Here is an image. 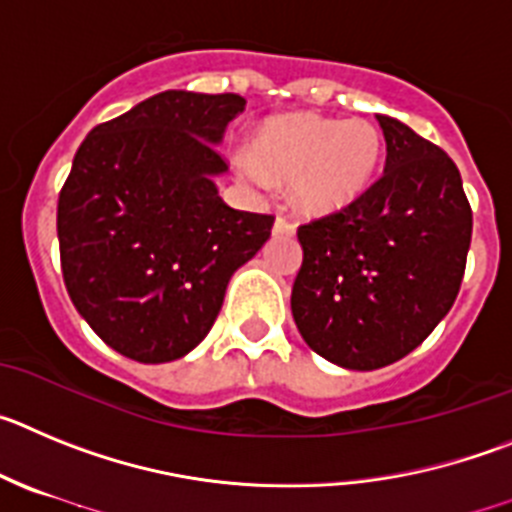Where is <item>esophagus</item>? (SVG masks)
Segmentation results:
<instances>
[{
    "instance_id": "esophagus-1",
    "label": "esophagus",
    "mask_w": 512,
    "mask_h": 512,
    "mask_svg": "<svg viewBox=\"0 0 512 512\" xmlns=\"http://www.w3.org/2000/svg\"><path fill=\"white\" fill-rule=\"evenodd\" d=\"M296 232V224L285 219V216H278L273 224V234H280V237H290V234Z\"/></svg>"
}]
</instances>
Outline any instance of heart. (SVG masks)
Instances as JSON below:
<instances>
[{"mask_svg": "<svg viewBox=\"0 0 512 512\" xmlns=\"http://www.w3.org/2000/svg\"><path fill=\"white\" fill-rule=\"evenodd\" d=\"M382 155V135L370 119L290 114L257 132L252 158L237 160L250 186L290 181V199L303 214H329L365 193Z\"/></svg>", "mask_w": 512, "mask_h": 512, "instance_id": "1", "label": "heart"}]
</instances>
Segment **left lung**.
<instances>
[{"mask_svg":"<svg viewBox=\"0 0 512 512\" xmlns=\"http://www.w3.org/2000/svg\"><path fill=\"white\" fill-rule=\"evenodd\" d=\"M382 176L344 209L298 227L290 311L308 347L347 370L393 365L454 306L472 209L454 160L393 117Z\"/></svg>","mask_w":512,"mask_h":512,"instance_id":"obj_1","label":"left lung"}]
</instances>
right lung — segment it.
<instances>
[{
	"label": "right lung",
	"instance_id": "obj_1",
	"mask_svg": "<svg viewBox=\"0 0 512 512\" xmlns=\"http://www.w3.org/2000/svg\"><path fill=\"white\" fill-rule=\"evenodd\" d=\"M239 94L163 91L96 124L58 196L61 270L101 342L160 365L191 352L222 311L232 273L275 216L227 206L216 150Z\"/></svg>",
	"mask_w": 512,
	"mask_h": 512
}]
</instances>
